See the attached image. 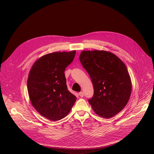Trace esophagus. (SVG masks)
Wrapping results in <instances>:
<instances>
[{"label": "esophagus", "mask_w": 154, "mask_h": 154, "mask_svg": "<svg viewBox=\"0 0 154 154\" xmlns=\"http://www.w3.org/2000/svg\"><path fill=\"white\" fill-rule=\"evenodd\" d=\"M79 96L82 97H83V96H84V94H83V92H79Z\"/></svg>", "instance_id": "esophagus-1"}]
</instances>
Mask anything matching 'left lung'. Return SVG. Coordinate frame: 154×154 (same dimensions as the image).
I'll use <instances>...</instances> for the list:
<instances>
[{"label":"left lung","mask_w":154,"mask_h":154,"mask_svg":"<svg viewBox=\"0 0 154 154\" xmlns=\"http://www.w3.org/2000/svg\"><path fill=\"white\" fill-rule=\"evenodd\" d=\"M80 61L89 74L94 96L88 100L94 112L110 118L127 104L132 82L127 67L114 53L106 51H83Z\"/></svg>","instance_id":"left-lung-1"}]
</instances>
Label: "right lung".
Returning <instances> with one entry per match:
<instances>
[{"label": "right lung", "mask_w": 154, "mask_h": 154, "mask_svg": "<svg viewBox=\"0 0 154 154\" xmlns=\"http://www.w3.org/2000/svg\"><path fill=\"white\" fill-rule=\"evenodd\" d=\"M75 54V50L45 54L29 71L27 91L31 103L41 116L53 122L66 117L76 100L67 89L64 74Z\"/></svg>", "instance_id": "obj_1"}]
</instances>
